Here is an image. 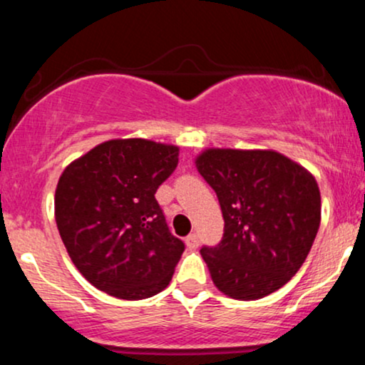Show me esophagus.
I'll list each match as a JSON object with an SVG mask.
<instances>
[{
	"mask_svg": "<svg viewBox=\"0 0 365 365\" xmlns=\"http://www.w3.org/2000/svg\"><path fill=\"white\" fill-rule=\"evenodd\" d=\"M185 244L188 249H197V245H199V237H197L195 233H190V235L185 238Z\"/></svg>",
	"mask_w": 365,
	"mask_h": 365,
	"instance_id": "esophagus-1",
	"label": "esophagus"
}]
</instances>
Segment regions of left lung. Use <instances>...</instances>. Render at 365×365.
<instances>
[{
    "mask_svg": "<svg viewBox=\"0 0 365 365\" xmlns=\"http://www.w3.org/2000/svg\"><path fill=\"white\" fill-rule=\"evenodd\" d=\"M216 192L225 230L200 249L225 295L257 300L300 269L321 223V194L307 170L274 150L209 149L195 161Z\"/></svg>",
    "mask_w": 365,
    "mask_h": 365,
    "instance_id": "left-lung-1",
    "label": "left lung"
}]
</instances>
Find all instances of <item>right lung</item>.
<instances>
[{
  "label": "right lung",
  "mask_w": 365,
  "mask_h": 365,
  "mask_svg": "<svg viewBox=\"0 0 365 365\" xmlns=\"http://www.w3.org/2000/svg\"><path fill=\"white\" fill-rule=\"evenodd\" d=\"M178 165V148L108 140L63 171L54 216L77 269L99 290L142 300L168 287L185 244L170 232L156 190Z\"/></svg>",
  "instance_id": "add662e5"
}]
</instances>
